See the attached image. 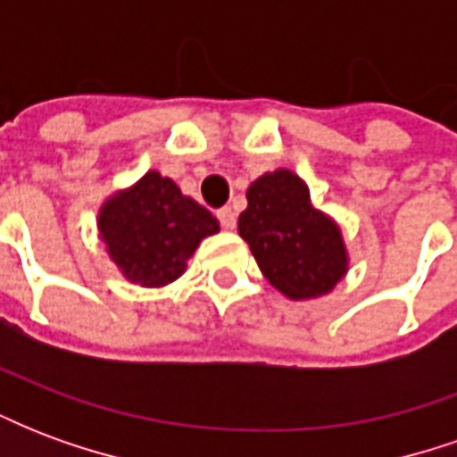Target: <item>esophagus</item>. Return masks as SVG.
<instances>
[{
    "instance_id": "34e87169",
    "label": "esophagus",
    "mask_w": 457,
    "mask_h": 457,
    "mask_svg": "<svg viewBox=\"0 0 457 457\" xmlns=\"http://www.w3.org/2000/svg\"><path fill=\"white\" fill-rule=\"evenodd\" d=\"M218 220H220V225H222L225 229H235V225H237V212H235L232 208H220Z\"/></svg>"
}]
</instances>
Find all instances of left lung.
<instances>
[{
    "label": "left lung",
    "mask_w": 457,
    "mask_h": 457,
    "mask_svg": "<svg viewBox=\"0 0 457 457\" xmlns=\"http://www.w3.org/2000/svg\"><path fill=\"white\" fill-rule=\"evenodd\" d=\"M237 229L269 284L294 301L333 291L347 271L336 220L313 208L306 183L287 169L249 186Z\"/></svg>",
    "instance_id": "obj_1"
}]
</instances>
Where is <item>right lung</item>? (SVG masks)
Instances as JSON below:
<instances>
[{"label":"right lung","mask_w":457,"mask_h":457,"mask_svg":"<svg viewBox=\"0 0 457 457\" xmlns=\"http://www.w3.org/2000/svg\"><path fill=\"white\" fill-rule=\"evenodd\" d=\"M97 228L124 278L159 288L186 271V262L203 239L220 232V222L173 180L149 170L104 203Z\"/></svg>","instance_id":"right-lung-1"}]
</instances>
